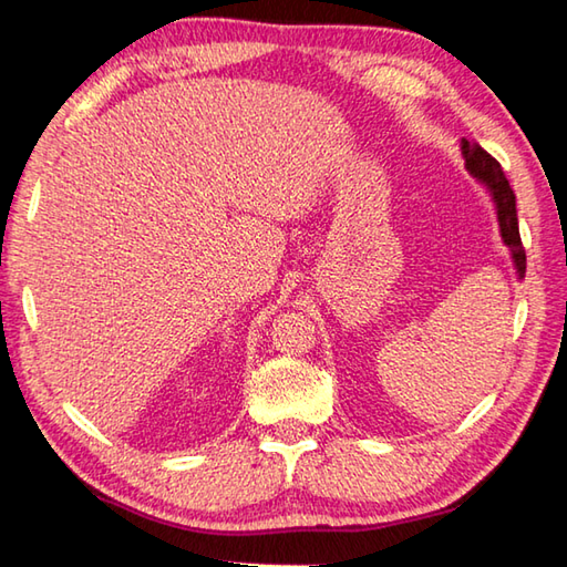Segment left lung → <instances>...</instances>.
Listing matches in <instances>:
<instances>
[{
    "mask_svg": "<svg viewBox=\"0 0 567 567\" xmlns=\"http://www.w3.org/2000/svg\"><path fill=\"white\" fill-rule=\"evenodd\" d=\"M463 157L470 175L477 177L487 189H491L493 203L497 209V223H501L503 243L511 247L517 277H525V247L520 243V229H517L515 192L511 187V182L505 179L501 162H497L493 155H487L477 142H467V140H463Z\"/></svg>",
    "mask_w": 567,
    "mask_h": 567,
    "instance_id": "obj_1",
    "label": "left lung"
}]
</instances>
